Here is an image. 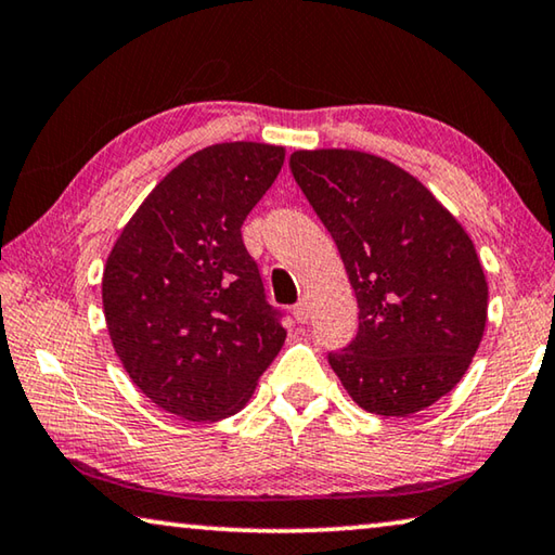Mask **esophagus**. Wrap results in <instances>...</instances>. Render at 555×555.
<instances>
[{
	"instance_id": "obj_1",
	"label": "esophagus",
	"mask_w": 555,
	"mask_h": 555,
	"mask_svg": "<svg viewBox=\"0 0 555 555\" xmlns=\"http://www.w3.org/2000/svg\"><path fill=\"white\" fill-rule=\"evenodd\" d=\"M309 313H311V306H309V301H306V298H301V301L294 306V319L298 323H306V321H309Z\"/></svg>"
}]
</instances>
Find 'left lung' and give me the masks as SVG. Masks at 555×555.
I'll use <instances>...</instances> for the list:
<instances>
[{
	"instance_id": "1",
	"label": "left lung",
	"mask_w": 555,
	"mask_h": 555,
	"mask_svg": "<svg viewBox=\"0 0 555 555\" xmlns=\"http://www.w3.org/2000/svg\"><path fill=\"white\" fill-rule=\"evenodd\" d=\"M292 172L346 263L358 333L328 363L360 408L408 417L450 392L487 325V276L464 227L402 167L296 151Z\"/></svg>"
}]
</instances>
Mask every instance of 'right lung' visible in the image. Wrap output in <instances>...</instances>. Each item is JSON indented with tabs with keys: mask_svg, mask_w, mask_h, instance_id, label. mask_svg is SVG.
I'll use <instances>...</instances> for the list:
<instances>
[{
	"mask_svg": "<svg viewBox=\"0 0 555 555\" xmlns=\"http://www.w3.org/2000/svg\"><path fill=\"white\" fill-rule=\"evenodd\" d=\"M267 143L197 151L155 184L103 269L113 348L140 392L190 422L240 412L284 346L242 224L284 165Z\"/></svg>",
	"mask_w": 555,
	"mask_h": 555,
	"instance_id": "obj_1",
	"label": "right lung"
}]
</instances>
